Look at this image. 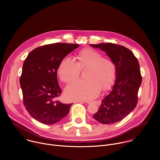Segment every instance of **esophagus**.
<instances>
[{"mask_svg":"<svg viewBox=\"0 0 160 160\" xmlns=\"http://www.w3.org/2000/svg\"><path fill=\"white\" fill-rule=\"evenodd\" d=\"M77 102H86V101H77ZM94 103H95L97 105H100V102L99 101H95L93 102ZM88 104H90L91 102H87Z\"/></svg>","mask_w":160,"mask_h":160,"instance_id":"esophagus-1","label":"esophagus"}]
</instances>
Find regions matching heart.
I'll list each match as a JSON object with an SVG mask.
<instances>
[{
  "instance_id": "heart-1",
  "label": "heart",
  "mask_w": 160,
  "mask_h": 160,
  "mask_svg": "<svg viewBox=\"0 0 160 160\" xmlns=\"http://www.w3.org/2000/svg\"><path fill=\"white\" fill-rule=\"evenodd\" d=\"M77 62L66 56L61 61L58 69L60 79L70 83L78 77L80 68H88L87 80L75 81L66 87L65 96L70 101L92 100L100 93L101 88L106 89L115 81L117 68L113 61L99 51L87 48L77 54Z\"/></svg>"
}]
</instances>
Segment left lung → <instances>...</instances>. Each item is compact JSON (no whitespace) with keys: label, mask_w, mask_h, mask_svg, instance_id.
<instances>
[{"label":"left lung","mask_w":160,"mask_h":160,"mask_svg":"<svg viewBox=\"0 0 160 160\" xmlns=\"http://www.w3.org/2000/svg\"><path fill=\"white\" fill-rule=\"evenodd\" d=\"M90 45L106 52L117 68L115 83L93 117L103 124L118 122L128 116L138 103L142 82L139 63L133 52L122 45L112 43Z\"/></svg>","instance_id":"8db88e82"}]
</instances>
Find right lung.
Here are the masks:
<instances>
[{
  "label": "right lung",
  "mask_w": 160,
  "mask_h": 160,
  "mask_svg": "<svg viewBox=\"0 0 160 160\" xmlns=\"http://www.w3.org/2000/svg\"><path fill=\"white\" fill-rule=\"evenodd\" d=\"M78 46L66 43L45 45L33 49L25 60L19 80L23 103L37 121L52 125L69 112L72 104L57 99L62 92L57 72L61 59Z\"/></svg>",
  "instance_id": "obj_1"
}]
</instances>
